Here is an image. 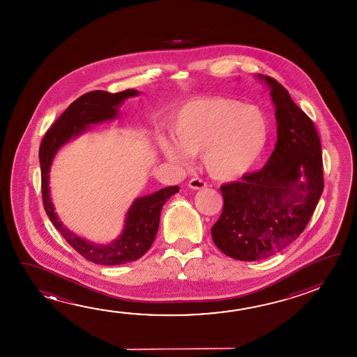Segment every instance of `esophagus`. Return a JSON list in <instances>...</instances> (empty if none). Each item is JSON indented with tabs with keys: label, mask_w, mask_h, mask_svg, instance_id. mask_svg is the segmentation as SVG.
Instances as JSON below:
<instances>
[{
	"label": "esophagus",
	"mask_w": 357,
	"mask_h": 357,
	"mask_svg": "<svg viewBox=\"0 0 357 357\" xmlns=\"http://www.w3.org/2000/svg\"><path fill=\"white\" fill-rule=\"evenodd\" d=\"M188 187L190 188V189H194V190H198V189H203V188L206 187V183L204 181H202L200 178H193V179H190L189 183H188Z\"/></svg>",
	"instance_id": "34e87169"
}]
</instances>
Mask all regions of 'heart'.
<instances>
[{
    "label": "heart",
    "mask_w": 357,
    "mask_h": 357,
    "mask_svg": "<svg viewBox=\"0 0 357 357\" xmlns=\"http://www.w3.org/2000/svg\"><path fill=\"white\" fill-rule=\"evenodd\" d=\"M176 142L160 141L164 155L185 163L203 154V165L218 181H234L257 163L269 141V121L260 108L231 98L188 102L174 123Z\"/></svg>",
    "instance_id": "obj_1"
}]
</instances>
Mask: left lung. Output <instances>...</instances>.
Returning <instances> with one entry per match:
<instances>
[{
	"label": "left lung",
	"mask_w": 357,
	"mask_h": 357,
	"mask_svg": "<svg viewBox=\"0 0 357 357\" xmlns=\"http://www.w3.org/2000/svg\"><path fill=\"white\" fill-rule=\"evenodd\" d=\"M278 142L263 169L220 187L224 206L211 228L225 255L255 261L290 245L304 231L324 190L321 143L315 126L287 88L269 76Z\"/></svg>",
	"instance_id": "obj_1"
}]
</instances>
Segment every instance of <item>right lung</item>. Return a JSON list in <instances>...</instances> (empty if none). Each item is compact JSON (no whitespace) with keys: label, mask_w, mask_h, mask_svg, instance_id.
Masks as SVG:
<instances>
[{"label":"right lung","mask_w":357,"mask_h":357,"mask_svg":"<svg viewBox=\"0 0 357 357\" xmlns=\"http://www.w3.org/2000/svg\"><path fill=\"white\" fill-rule=\"evenodd\" d=\"M138 91L126 89L119 93L92 91L77 98L53 123L42 139L40 146L41 188L43 206L54 228L66 241L84 259L100 265H119L138 260L152 246L158 233L160 211L165 202L179 192V187L163 188L155 193L135 199L126 215L124 229L119 238L108 245L94 244L66 228L54 213L50 197V168L59 148L89 128V124L105 122L117 117L118 105L135 97Z\"/></svg>","instance_id":"obj_1"}]
</instances>
